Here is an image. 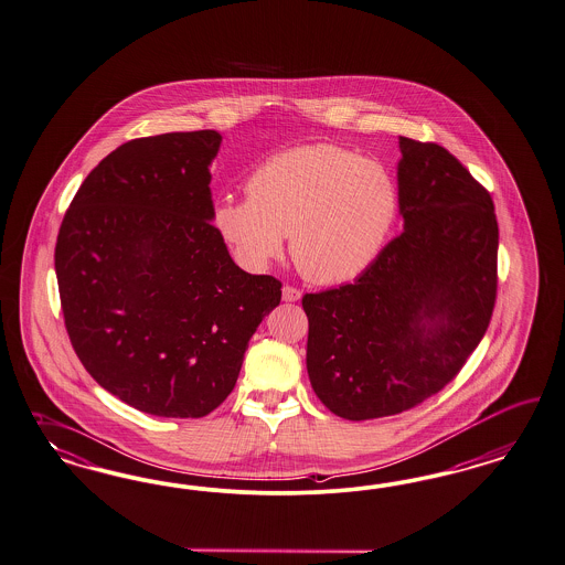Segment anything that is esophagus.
Returning a JSON list of instances; mask_svg holds the SVG:
<instances>
[{
	"label": "esophagus",
	"instance_id": "34e87169",
	"mask_svg": "<svg viewBox=\"0 0 565 565\" xmlns=\"http://www.w3.org/2000/svg\"><path fill=\"white\" fill-rule=\"evenodd\" d=\"M281 296H284V300H286V302H298V300L302 298V292H300L298 288H294V286H284Z\"/></svg>",
	"mask_w": 565,
	"mask_h": 565
}]
</instances>
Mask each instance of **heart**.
<instances>
[{
    "mask_svg": "<svg viewBox=\"0 0 565 565\" xmlns=\"http://www.w3.org/2000/svg\"><path fill=\"white\" fill-rule=\"evenodd\" d=\"M248 198L214 206L218 235L248 269H265L284 250L317 284L365 271L398 213V192L375 158L315 143L265 160L246 183Z\"/></svg>",
    "mask_w": 565,
    "mask_h": 565,
    "instance_id": "obj_1",
    "label": "heart"
}]
</instances>
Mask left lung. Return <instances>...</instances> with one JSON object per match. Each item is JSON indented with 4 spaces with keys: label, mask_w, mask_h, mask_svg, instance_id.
<instances>
[{
    "label": "left lung",
    "mask_w": 565,
    "mask_h": 565,
    "mask_svg": "<svg viewBox=\"0 0 565 565\" xmlns=\"http://www.w3.org/2000/svg\"><path fill=\"white\" fill-rule=\"evenodd\" d=\"M398 148L405 232L352 284L302 298L312 390L351 422L403 413L445 388L497 300L492 198L443 146L398 137Z\"/></svg>",
    "instance_id": "1"
}]
</instances>
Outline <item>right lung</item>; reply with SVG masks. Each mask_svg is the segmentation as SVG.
<instances>
[{
  "label": "right lung",
  "instance_id": "obj_1",
  "mask_svg": "<svg viewBox=\"0 0 565 565\" xmlns=\"http://www.w3.org/2000/svg\"><path fill=\"white\" fill-rule=\"evenodd\" d=\"M216 131L139 137L81 183L56 242L64 326L99 386L158 417H204L234 390L281 281L242 271L216 232Z\"/></svg>",
  "mask_w": 565,
  "mask_h": 565
}]
</instances>
